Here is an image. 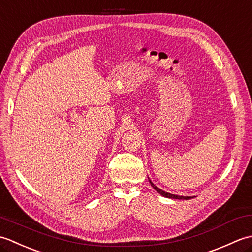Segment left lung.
I'll list each match as a JSON object with an SVG mask.
<instances>
[{
  "label": "left lung",
  "mask_w": 252,
  "mask_h": 252,
  "mask_svg": "<svg viewBox=\"0 0 252 252\" xmlns=\"http://www.w3.org/2000/svg\"><path fill=\"white\" fill-rule=\"evenodd\" d=\"M148 181H149V183H151V185L154 187V189L156 190L157 192H159L160 195L161 196H163V197H167V198H172V199H185V200H187V199H191L192 197H189V196H178V195H174V194H170V192H167V191H164V190H162V189H160L159 187H157L156 185H155L153 182L149 180V178H148Z\"/></svg>",
  "instance_id": "8db88e82"
}]
</instances>
